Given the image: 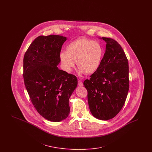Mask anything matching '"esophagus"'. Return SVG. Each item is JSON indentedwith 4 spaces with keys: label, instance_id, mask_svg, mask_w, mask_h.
<instances>
[{
    "label": "esophagus",
    "instance_id": "obj_1",
    "mask_svg": "<svg viewBox=\"0 0 152 152\" xmlns=\"http://www.w3.org/2000/svg\"><path fill=\"white\" fill-rule=\"evenodd\" d=\"M78 85L80 86V87L83 86V82L81 80H79L78 81Z\"/></svg>",
    "mask_w": 152,
    "mask_h": 152
}]
</instances>
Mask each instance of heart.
<instances>
[{"label":"heart","mask_w":152,"mask_h":152,"mask_svg":"<svg viewBox=\"0 0 152 152\" xmlns=\"http://www.w3.org/2000/svg\"><path fill=\"white\" fill-rule=\"evenodd\" d=\"M66 52H60L59 57L63 69L70 73L75 65L81 73L96 72L101 65L104 50L101 44L86 37H81L69 44Z\"/></svg>","instance_id":"1"}]
</instances>
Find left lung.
<instances>
[{
  "instance_id": "left-lung-1",
  "label": "left lung",
  "mask_w": 152,
  "mask_h": 152,
  "mask_svg": "<svg viewBox=\"0 0 152 152\" xmlns=\"http://www.w3.org/2000/svg\"><path fill=\"white\" fill-rule=\"evenodd\" d=\"M106 50L98 70L84 81L90 111L97 119L108 120L119 113L129 91V65L125 52L116 40L102 38Z\"/></svg>"
}]
</instances>
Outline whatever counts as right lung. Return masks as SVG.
<instances>
[{
    "mask_svg": "<svg viewBox=\"0 0 152 152\" xmlns=\"http://www.w3.org/2000/svg\"><path fill=\"white\" fill-rule=\"evenodd\" d=\"M64 36H39L23 59V77L30 99L45 119L59 122L69 114V99L77 86V77L58 68Z\"/></svg>",
    "mask_w": 152,
    "mask_h": 152,
    "instance_id": "1",
    "label": "right lung"
}]
</instances>
